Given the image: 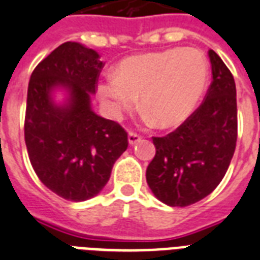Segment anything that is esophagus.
Here are the masks:
<instances>
[{
  "mask_svg": "<svg viewBox=\"0 0 260 260\" xmlns=\"http://www.w3.org/2000/svg\"><path fill=\"white\" fill-rule=\"evenodd\" d=\"M140 139H142V136L138 134H135V132H129V134H128V142H129L131 146H134V144H136L138 142H140Z\"/></svg>",
  "mask_w": 260,
  "mask_h": 260,
  "instance_id": "obj_1",
  "label": "esophagus"
}]
</instances>
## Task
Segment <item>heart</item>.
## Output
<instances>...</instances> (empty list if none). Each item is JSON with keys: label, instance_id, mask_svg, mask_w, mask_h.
Here are the masks:
<instances>
[{"label": "heart", "instance_id": "1", "mask_svg": "<svg viewBox=\"0 0 260 260\" xmlns=\"http://www.w3.org/2000/svg\"><path fill=\"white\" fill-rule=\"evenodd\" d=\"M209 67L196 48L170 50L124 59L116 75L98 86L100 97L113 116L132 109L142 95L150 120L163 128L177 126L193 113L205 91Z\"/></svg>", "mask_w": 260, "mask_h": 260}]
</instances>
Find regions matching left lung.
<instances>
[{"mask_svg":"<svg viewBox=\"0 0 260 260\" xmlns=\"http://www.w3.org/2000/svg\"><path fill=\"white\" fill-rule=\"evenodd\" d=\"M213 81L200 108L165 138H152L156 154L147 167V183L169 206L196 204L225 175L238 139L235 79L213 50L208 52Z\"/></svg>","mask_w":260,"mask_h":260,"instance_id":"8db88e82","label":"left lung"}]
</instances>
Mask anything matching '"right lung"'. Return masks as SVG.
Instances as JSON below:
<instances>
[{
	"instance_id": "obj_1",
	"label": "right lung",
	"mask_w": 260,
	"mask_h": 260,
	"mask_svg": "<svg viewBox=\"0 0 260 260\" xmlns=\"http://www.w3.org/2000/svg\"><path fill=\"white\" fill-rule=\"evenodd\" d=\"M102 62L97 51L66 42L30 75L24 135L30 165L44 185L69 201H86L108 183L128 147L120 124L91 109ZM63 89L62 104L53 93Z\"/></svg>"
}]
</instances>
